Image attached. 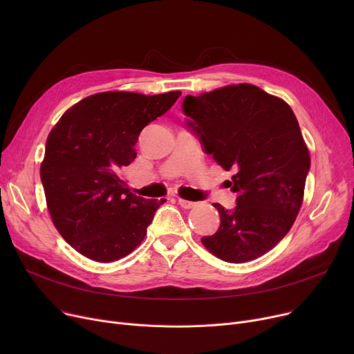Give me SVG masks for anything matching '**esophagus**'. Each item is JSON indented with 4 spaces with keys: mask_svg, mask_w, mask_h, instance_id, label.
Listing matches in <instances>:
<instances>
[{
    "mask_svg": "<svg viewBox=\"0 0 354 354\" xmlns=\"http://www.w3.org/2000/svg\"><path fill=\"white\" fill-rule=\"evenodd\" d=\"M178 203H179V205H180L182 208H185V209H191V208H194V207L196 205V202L187 201V199H182V198H178Z\"/></svg>",
    "mask_w": 354,
    "mask_h": 354,
    "instance_id": "obj_1",
    "label": "esophagus"
}]
</instances>
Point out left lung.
I'll use <instances>...</instances> for the list:
<instances>
[{
    "label": "left lung",
    "mask_w": 354,
    "mask_h": 354,
    "mask_svg": "<svg viewBox=\"0 0 354 354\" xmlns=\"http://www.w3.org/2000/svg\"><path fill=\"white\" fill-rule=\"evenodd\" d=\"M188 126L225 171L234 169L231 211L214 203L221 225L203 247L227 263L251 261L287 235L299 214L310 153L291 107L257 86L241 83L188 95Z\"/></svg>",
    "instance_id": "8db88e82"
}]
</instances>
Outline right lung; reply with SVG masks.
Listing matches in <instances>:
<instances>
[{"mask_svg": "<svg viewBox=\"0 0 354 354\" xmlns=\"http://www.w3.org/2000/svg\"><path fill=\"white\" fill-rule=\"evenodd\" d=\"M180 95L97 93L70 107L51 129L40 167L47 208L66 243L82 255L111 263L143 241L165 199L136 196L119 172L135 160L142 129Z\"/></svg>", "mask_w": 354, "mask_h": 354, "instance_id": "right-lung-1", "label": "right lung"}]
</instances>
